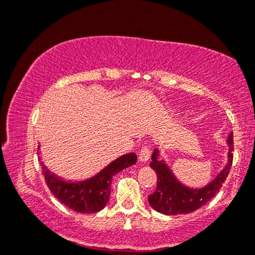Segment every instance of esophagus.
<instances>
[{"label": "esophagus", "mask_w": 255, "mask_h": 255, "mask_svg": "<svg viewBox=\"0 0 255 255\" xmlns=\"http://www.w3.org/2000/svg\"><path fill=\"white\" fill-rule=\"evenodd\" d=\"M138 159H139L140 162H143V164H145V162L150 160V150L147 149L146 146H143V149L140 150Z\"/></svg>", "instance_id": "34e87169"}]
</instances>
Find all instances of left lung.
<instances>
[{"instance_id":"8db88e82","label":"left lung","mask_w":255,"mask_h":255,"mask_svg":"<svg viewBox=\"0 0 255 255\" xmlns=\"http://www.w3.org/2000/svg\"><path fill=\"white\" fill-rule=\"evenodd\" d=\"M227 161L223 168L207 184L199 188L185 185L178 180L158 149L152 152L150 167L157 173V189L149 196L150 206L161 214H189L210 201L225 183L233 164V132L227 138Z\"/></svg>"}]
</instances>
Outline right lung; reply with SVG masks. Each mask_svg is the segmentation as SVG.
<instances>
[{
    "label": "right lung",
    "instance_id": "obj_1",
    "mask_svg": "<svg viewBox=\"0 0 255 255\" xmlns=\"http://www.w3.org/2000/svg\"><path fill=\"white\" fill-rule=\"evenodd\" d=\"M41 159V157H40ZM135 153L118 157L97 174L80 181H70L52 173L43 161H41L44 180L57 199L71 210L78 213H97L103 210L109 201L111 181L115 175L125 168L136 164Z\"/></svg>",
    "mask_w": 255,
    "mask_h": 255
}]
</instances>
